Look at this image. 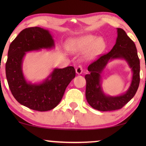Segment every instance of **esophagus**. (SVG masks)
I'll use <instances>...</instances> for the list:
<instances>
[{"label": "esophagus", "mask_w": 146, "mask_h": 146, "mask_svg": "<svg viewBox=\"0 0 146 146\" xmlns=\"http://www.w3.org/2000/svg\"><path fill=\"white\" fill-rule=\"evenodd\" d=\"M82 71H83L82 67V66L80 65L78 66L76 68V74H81L82 73Z\"/></svg>", "instance_id": "obj_1"}]
</instances>
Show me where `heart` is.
<instances>
[{"label":"heart","mask_w":146,"mask_h":146,"mask_svg":"<svg viewBox=\"0 0 146 146\" xmlns=\"http://www.w3.org/2000/svg\"><path fill=\"white\" fill-rule=\"evenodd\" d=\"M106 46L102 38L88 35L70 39L66 48L70 52L78 53L89 49L86 54V58H92L104 50Z\"/></svg>","instance_id":"b5f03b06"}]
</instances>
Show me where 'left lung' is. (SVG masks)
Here are the masks:
<instances>
[{
    "label": "left lung",
    "instance_id": "1",
    "mask_svg": "<svg viewBox=\"0 0 146 146\" xmlns=\"http://www.w3.org/2000/svg\"><path fill=\"white\" fill-rule=\"evenodd\" d=\"M117 33L116 42L112 49L90 64L88 67L89 74L85 76L87 102L93 108L99 111H112L121 108L134 96L140 81V64L135 44L123 29L117 28ZM114 59H122L127 62L133 72V78L129 88L124 94L110 97L103 92L101 74L107 63Z\"/></svg>",
    "mask_w": 146,
    "mask_h": 146
}]
</instances>
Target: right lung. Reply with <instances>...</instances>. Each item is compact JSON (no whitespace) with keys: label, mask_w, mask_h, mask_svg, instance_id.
<instances>
[{"label":"right lung","mask_w":146,"mask_h":146,"mask_svg":"<svg viewBox=\"0 0 146 146\" xmlns=\"http://www.w3.org/2000/svg\"><path fill=\"white\" fill-rule=\"evenodd\" d=\"M55 47L49 31L40 27L24 29L10 44L6 63V76L15 98L34 110L45 111L54 108L62 98L66 88L76 76L73 66L54 68L42 82L33 84L23 72L26 52Z\"/></svg>","instance_id":"right-lung-1"}]
</instances>
